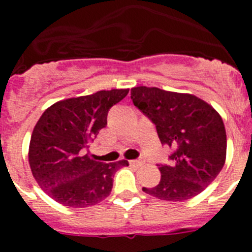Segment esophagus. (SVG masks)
Masks as SVG:
<instances>
[{"mask_svg": "<svg viewBox=\"0 0 252 252\" xmlns=\"http://www.w3.org/2000/svg\"><path fill=\"white\" fill-rule=\"evenodd\" d=\"M145 163V159L140 157V158L138 159H133V161H130V164H134V166H141V164Z\"/></svg>", "mask_w": 252, "mask_h": 252, "instance_id": "34e87169", "label": "esophagus"}]
</instances>
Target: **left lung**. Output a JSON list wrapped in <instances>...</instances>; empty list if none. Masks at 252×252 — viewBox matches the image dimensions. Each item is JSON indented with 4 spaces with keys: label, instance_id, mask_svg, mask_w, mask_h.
Returning a JSON list of instances; mask_svg holds the SVG:
<instances>
[{
    "label": "left lung",
    "instance_id": "left-lung-1",
    "mask_svg": "<svg viewBox=\"0 0 252 252\" xmlns=\"http://www.w3.org/2000/svg\"><path fill=\"white\" fill-rule=\"evenodd\" d=\"M134 106L156 126L162 145L173 147L171 166L158 164L161 182L142 191L166 201L196 196L222 171L227 135L222 117L201 98L158 88L131 89Z\"/></svg>",
    "mask_w": 252,
    "mask_h": 252
}]
</instances>
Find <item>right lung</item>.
Segmentation results:
<instances>
[{
	"instance_id": "obj_1",
	"label": "right lung",
	"mask_w": 252,
	"mask_h": 252,
	"mask_svg": "<svg viewBox=\"0 0 252 252\" xmlns=\"http://www.w3.org/2000/svg\"><path fill=\"white\" fill-rule=\"evenodd\" d=\"M129 89L101 90L93 95L58 101L37 121L29 145V164L39 187L63 206L83 208L111 194L113 177L128 161L103 163L85 154L110 108Z\"/></svg>"
}]
</instances>
